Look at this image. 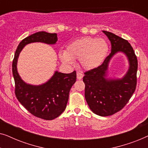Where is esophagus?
<instances>
[{
  "mask_svg": "<svg viewBox=\"0 0 148 148\" xmlns=\"http://www.w3.org/2000/svg\"><path fill=\"white\" fill-rule=\"evenodd\" d=\"M83 76H84V75L82 74V73L81 72H77V79L79 80L82 79L83 78Z\"/></svg>",
  "mask_w": 148,
  "mask_h": 148,
  "instance_id": "esophagus-1",
  "label": "esophagus"
}]
</instances>
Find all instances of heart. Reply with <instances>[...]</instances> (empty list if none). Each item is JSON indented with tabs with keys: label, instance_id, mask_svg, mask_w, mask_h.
<instances>
[{
	"label": "heart",
	"instance_id": "b5f03b06",
	"mask_svg": "<svg viewBox=\"0 0 148 148\" xmlns=\"http://www.w3.org/2000/svg\"><path fill=\"white\" fill-rule=\"evenodd\" d=\"M109 46L102 38L84 37L69 44L66 50H60L58 56L61 61L73 64L74 60L79 59L84 69L92 70L102 63L108 55Z\"/></svg>",
	"mask_w": 148,
	"mask_h": 148
}]
</instances>
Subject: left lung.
<instances>
[{"label": "left lung", "instance_id": "8db88e82", "mask_svg": "<svg viewBox=\"0 0 148 148\" xmlns=\"http://www.w3.org/2000/svg\"><path fill=\"white\" fill-rule=\"evenodd\" d=\"M111 43V52L98 67L85 73V98L90 110L101 116L114 114L124 107L135 90L137 59L128 41L111 33L102 31ZM118 53L126 56L129 67L126 73L119 78L110 76V60Z\"/></svg>", "mask_w": 148, "mask_h": 148}]
</instances>
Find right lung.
I'll use <instances>...</instances> for the list:
<instances>
[{"label":"right lung","instance_id":"obj_1","mask_svg":"<svg viewBox=\"0 0 148 148\" xmlns=\"http://www.w3.org/2000/svg\"><path fill=\"white\" fill-rule=\"evenodd\" d=\"M57 40L56 33L46 32H39L28 36L18 45L12 65L17 100L31 114L44 120H53L65 110L70 90L76 82V71L63 73L56 71L47 82L32 85L25 82L20 77L17 61L21 50L27 44L35 42L55 44Z\"/></svg>","mask_w":148,"mask_h":148}]
</instances>
